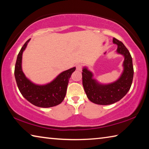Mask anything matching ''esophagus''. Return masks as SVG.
I'll return each mask as SVG.
<instances>
[{"instance_id": "esophagus-1", "label": "esophagus", "mask_w": 149, "mask_h": 149, "mask_svg": "<svg viewBox=\"0 0 149 149\" xmlns=\"http://www.w3.org/2000/svg\"><path fill=\"white\" fill-rule=\"evenodd\" d=\"M82 68H83V65L81 64H78L76 65V69L77 70H78V71H81Z\"/></svg>"}]
</instances>
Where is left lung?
<instances>
[{
    "label": "left lung",
    "instance_id": "obj_1",
    "mask_svg": "<svg viewBox=\"0 0 149 149\" xmlns=\"http://www.w3.org/2000/svg\"><path fill=\"white\" fill-rule=\"evenodd\" d=\"M113 42L118 45L117 52L124 56L123 72L116 81L102 85L93 79L92 72L87 68L83 69L82 82L87 97L92 102L100 105H108L119 101L129 91L133 77L132 58L122 42L116 38Z\"/></svg>",
    "mask_w": 149,
    "mask_h": 149
}]
</instances>
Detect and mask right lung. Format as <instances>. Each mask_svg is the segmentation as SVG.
I'll use <instances>...</instances> for the list:
<instances>
[{
	"instance_id": "right-lung-1",
	"label": "right lung",
	"mask_w": 149,
	"mask_h": 149,
	"mask_svg": "<svg viewBox=\"0 0 149 149\" xmlns=\"http://www.w3.org/2000/svg\"><path fill=\"white\" fill-rule=\"evenodd\" d=\"M29 40H27L22 47L15 65L14 75L17 87L25 99L36 107L42 108L54 107L64 100L69 79L72 73L75 70V68L62 72L50 84L45 85L33 84L26 77L22 69V53Z\"/></svg>"
}]
</instances>
